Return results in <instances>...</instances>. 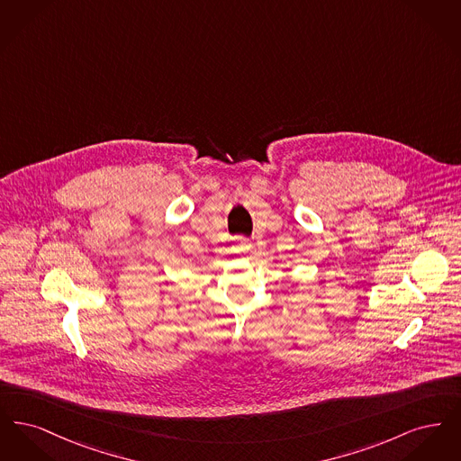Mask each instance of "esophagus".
<instances>
[{
	"instance_id": "1",
	"label": "esophagus",
	"mask_w": 461,
	"mask_h": 461,
	"mask_svg": "<svg viewBox=\"0 0 461 461\" xmlns=\"http://www.w3.org/2000/svg\"><path fill=\"white\" fill-rule=\"evenodd\" d=\"M233 249H235V252H239V254H245V252H249V250L252 249V243L247 240V239H239Z\"/></svg>"
}]
</instances>
